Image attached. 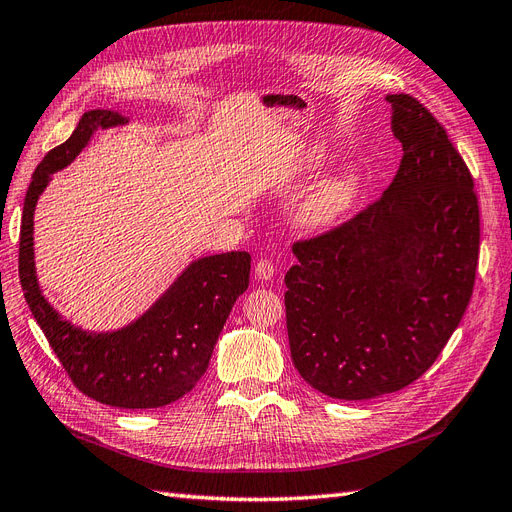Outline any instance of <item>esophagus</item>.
Returning <instances> with one entry per match:
<instances>
[{"instance_id": "esophagus-1", "label": "esophagus", "mask_w": 512, "mask_h": 512, "mask_svg": "<svg viewBox=\"0 0 512 512\" xmlns=\"http://www.w3.org/2000/svg\"><path fill=\"white\" fill-rule=\"evenodd\" d=\"M275 275V265L269 258H260L256 262V277L258 280H273Z\"/></svg>"}]
</instances>
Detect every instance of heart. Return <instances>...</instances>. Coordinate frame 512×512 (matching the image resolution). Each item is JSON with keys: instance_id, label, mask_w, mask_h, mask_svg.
I'll list each match as a JSON object with an SVG mask.
<instances>
[{"instance_id": "obj_1", "label": "heart", "mask_w": 512, "mask_h": 512, "mask_svg": "<svg viewBox=\"0 0 512 512\" xmlns=\"http://www.w3.org/2000/svg\"><path fill=\"white\" fill-rule=\"evenodd\" d=\"M327 160V149L322 145H314L312 149L303 151L301 168H318ZM359 190V179L354 173H337L329 179H324L318 188L309 194L299 211L297 220L305 228H329L350 209L352 200Z\"/></svg>"}]
</instances>
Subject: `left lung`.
<instances>
[{
	"mask_svg": "<svg viewBox=\"0 0 512 512\" xmlns=\"http://www.w3.org/2000/svg\"><path fill=\"white\" fill-rule=\"evenodd\" d=\"M404 147L393 183L352 220L297 241L286 273L292 363L322 395L406 389L438 359L470 303L480 218L446 130L408 94L386 96Z\"/></svg>",
	"mask_w": 512,
	"mask_h": 512,
	"instance_id": "left-lung-1",
	"label": "left lung"
}]
</instances>
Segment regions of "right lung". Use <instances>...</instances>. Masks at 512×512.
Wrapping results in <instances>:
<instances>
[{
	"label": "right lung",
	"instance_id": "obj_1",
	"mask_svg": "<svg viewBox=\"0 0 512 512\" xmlns=\"http://www.w3.org/2000/svg\"><path fill=\"white\" fill-rule=\"evenodd\" d=\"M117 111H87L66 143L51 149L29 183L21 220L19 277L25 301L76 389L126 410L162 408L190 393L209 367L215 342L250 284V254L194 260L147 312L117 331H83L44 299L34 260V211L51 175L87 147L94 132L126 126Z\"/></svg>",
	"mask_w": 512,
	"mask_h": 512
}]
</instances>
